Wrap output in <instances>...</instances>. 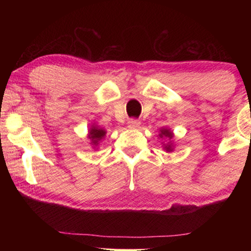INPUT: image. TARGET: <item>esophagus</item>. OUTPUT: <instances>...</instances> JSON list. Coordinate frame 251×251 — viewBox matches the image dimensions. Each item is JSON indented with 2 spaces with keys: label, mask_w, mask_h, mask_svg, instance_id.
<instances>
[{
  "label": "esophagus",
  "mask_w": 251,
  "mask_h": 251,
  "mask_svg": "<svg viewBox=\"0 0 251 251\" xmlns=\"http://www.w3.org/2000/svg\"><path fill=\"white\" fill-rule=\"evenodd\" d=\"M128 126H129V128L137 129V128H139V126H140V122L136 119H130L129 122H128Z\"/></svg>",
  "instance_id": "esophagus-1"
}]
</instances>
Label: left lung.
Wrapping results in <instances>:
<instances>
[{"instance_id": "8db88e82", "label": "left lung", "mask_w": 251, "mask_h": 251, "mask_svg": "<svg viewBox=\"0 0 251 251\" xmlns=\"http://www.w3.org/2000/svg\"><path fill=\"white\" fill-rule=\"evenodd\" d=\"M162 136H166V137H169V138H171V137H173V133H171L168 129H162V130H161L160 137H162ZM166 150L167 151H171L170 145H167L166 146Z\"/></svg>"}]
</instances>
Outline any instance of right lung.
<instances>
[{"label":"right lung","instance_id":"add662e5","mask_svg":"<svg viewBox=\"0 0 251 251\" xmlns=\"http://www.w3.org/2000/svg\"><path fill=\"white\" fill-rule=\"evenodd\" d=\"M105 130L102 129H98L94 126V128L90 129V133H89V138L92 140V143L97 144L98 140H100L102 137L105 136Z\"/></svg>","mask_w":251,"mask_h":251}]
</instances>
